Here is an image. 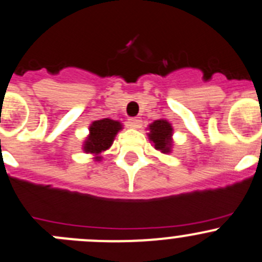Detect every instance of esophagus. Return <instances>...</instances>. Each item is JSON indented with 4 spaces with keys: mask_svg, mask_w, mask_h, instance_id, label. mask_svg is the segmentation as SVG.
Masks as SVG:
<instances>
[{
    "mask_svg": "<svg viewBox=\"0 0 262 262\" xmlns=\"http://www.w3.org/2000/svg\"><path fill=\"white\" fill-rule=\"evenodd\" d=\"M127 123H128L129 127H133V128H139L141 126V121L139 118H136V117L127 119Z\"/></svg>",
    "mask_w": 262,
    "mask_h": 262,
    "instance_id": "obj_1",
    "label": "esophagus"
}]
</instances>
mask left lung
<instances>
[{
	"instance_id": "left-lung-1",
	"label": "left lung",
	"mask_w": 262,
	"mask_h": 262,
	"mask_svg": "<svg viewBox=\"0 0 262 262\" xmlns=\"http://www.w3.org/2000/svg\"><path fill=\"white\" fill-rule=\"evenodd\" d=\"M149 140L154 144V148L162 153H170L172 148L173 128L167 119H158L148 127Z\"/></svg>"
}]
</instances>
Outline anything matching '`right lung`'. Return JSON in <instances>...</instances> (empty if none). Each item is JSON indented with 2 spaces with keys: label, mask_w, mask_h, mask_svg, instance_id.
Masks as SVG:
<instances>
[{
  "label": "right lung",
  "mask_w": 262,
  "mask_h": 262,
  "mask_svg": "<svg viewBox=\"0 0 262 262\" xmlns=\"http://www.w3.org/2000/svg\"><path fill=\"white\" fill-rule=\"evenodd\" d=\"M89 129L90 134L83 143V150L95 154L96 161H100V154L111 148L116 135L122 129V124L114 119L103 118L92 122Z\"/></svg>",
  "instance_id": "1"
}]
</instances>
